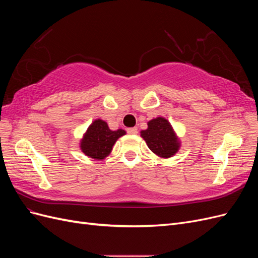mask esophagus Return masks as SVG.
<instances>
[{"label": "esophagus", "mask_w": 258, "mask_h": 258, "mask_svg": "<svg viewBox=\"0 0 258 258\" xmlns=\"http://www.w3.org/2000/svg\"><path fill=\"white\" fill-rule=\"evenodd\" d=\"M127 132L129 135H137L138 134V128L134 127V128H128Z\"/></svg>", "instance_id": "1"}]
</instances>
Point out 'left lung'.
<instances>
[{
	"label": "left lung",
	"mask_w": 258,
	"mask_h": 258,
	"mask_svg": "<svg viewBox=\"0 0 258 258\" xmlns=\"http://www.w3.org/2000/svg\"><path fill=\"white\" fill-rule=\"evenodd\" d=\"M140 134L148 148L162 159L173 157L181 147V140L172 124L162 116L151 119L147 122V129L142 130Z\"/></svg>",
	"instance_id": "obj_1"
}]
</instances>
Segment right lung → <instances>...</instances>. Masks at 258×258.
<instances>
[{
    "instance_id": "add662e5",
    "label": "right lung",
    "mask_w": 258,
    "mask_h": 258,
    "mask_svg": "<svg viewBox=\"0 0 258 258\" xmlns=\"http://www.w3.org/2000/svg\"><path fill=\"white\" fill-rule=\"evenodd\" d=\"M124 135V130H111L106 121L98 118L85 131L80 141V148L87 157L103 160L111 154L117 140Z\"/></svg>"
}]
</instances>
